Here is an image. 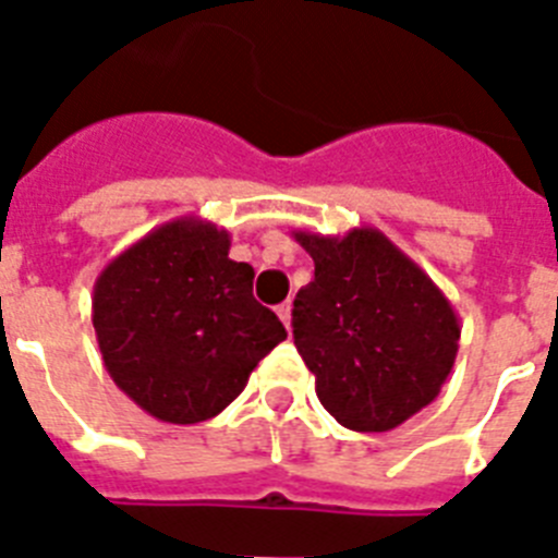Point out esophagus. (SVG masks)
<instances>
[{
    "label": "esophagus",
    "instance_id": "34e87169",
    "mask_svg": "<svg viewBox=\"0 0 558 558\" xmlns=\"http://www.w3.org/2000/svg\"><path fill=\"white\" fill-rule=\"evenodd\" d=\"M278 317L280 320H283V326H287V329H292V303H280L278 306Z\"/></svg>",
    "mask_w": 558,
    "mask_h": 558
}]
</instances>
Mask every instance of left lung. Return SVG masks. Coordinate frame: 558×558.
<instances>
[{"label": "left lung", "instance_id": "left-lung-1", "mask_svg": "<svg viewBox=\"0 0 558 558\" xmlns=\"http://www.w3.org/2000/svg\"><path fill=\"white\" fill-rule=\"evenodd\" d=\"M292 235L315 260L292 329L323 409L351 430L397 428L451 374L460 349L451 301L380 229Z\"/></svg>", "mask_w": 558, "mask_h": 558}]
</instances>
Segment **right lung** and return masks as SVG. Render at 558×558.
<instances>
[{"mask_svg": "<svg viewBox=\"0 0 558 558\" xmlns=\"http://www.w3.org/2000/svg\"><path fill=\"white\" fill-rule=\"evenodd\" d=\"M227 229L184 215L101 269L93 329L112 383L149 416L195 425L221 414L287 329L252 298L255 269Z\"/></svg>", "mask_w": 558, "mask_h": 558, "instance_id": "add662e5", "label": "right lung"}]
</instances>
